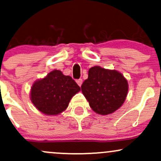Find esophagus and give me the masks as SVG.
Segmentation results:
<instances>
[{"instance_id": "esophagus-1", "label": "esophagus", "mask_w": 161, "mask_h": 161, "mask_svg": "<svg viewBox=\"0 0 161 161\" xmlns=\"http://www.w3.org/2000/svg\"><path fill=\"white\" fill-rule=\"evenodd\" d=\"M76 82H77V84H78L79 86H82V79H77Z\"/></svg>"}]
</instances>
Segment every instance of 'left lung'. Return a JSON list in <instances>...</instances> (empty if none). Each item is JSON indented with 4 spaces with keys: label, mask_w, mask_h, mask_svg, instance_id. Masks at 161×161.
<instances>
[{
    "label": "left lung",
    "mask_w": 161,
    "mask_h": 161,
    "mask_svg": "<svg viewBox=\"0 0 161 161\" xmlns=\"http://www.w3.org/2000/svg\"><path fill=\"white\" fill-rule=\"evenodd\" d=\"M128 86V82L120 73L95 66L88 70V77L81 89L94 111L108 115L124 103Z\"/></svg>",
    "instance_id": "1"
}]
</instances>
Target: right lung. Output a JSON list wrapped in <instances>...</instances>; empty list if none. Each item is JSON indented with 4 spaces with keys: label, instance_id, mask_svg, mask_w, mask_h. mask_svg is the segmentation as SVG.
<instances>
[{
    "label": "right lung",
    "instance_id": "add662e5",
    "mask_svg": "<svg viewBox=\"0 0 161 161\" xmlns=\"http://www.w3.org/2000/svg\"><path fill=\"white\" fill-rule=\"evenodd\" d=\"M80 90L71 76L55 69L35 82L31 88V101L46 115H57L67 108L70 100Z\"/></svg>",
    "mask_w": 161,
    "mask_h": 161
}]
</instances>
